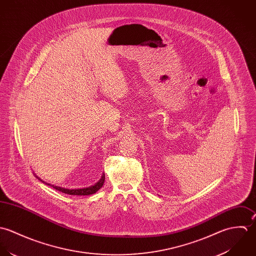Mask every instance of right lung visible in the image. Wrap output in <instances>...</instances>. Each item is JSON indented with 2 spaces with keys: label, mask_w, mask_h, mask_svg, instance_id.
<instances>
[{
  "label": "right lung",
  "mask_w": 256,
  "mask_h": 256,
  "mask_svg": "<svg viewBox=\"0 0 256 256\" xmlns=\"http://www.w3.org/2000/svg\"><path fill=\"white\" fill-rule=\"evenodd\" d=\"M40 179V178H38ZM42 182L46 183L44 181H42V179H40ZM104 173H102V177L101 179L96 183L94 184L93 186H90V187H87V188H82V189H65V188H62V187H58V186H54L52 184H48V183H46V185L48 186H52L55 190L57 191H60L62 193H65V194H69V195H79V196H85V195H92V194H95L98 190H100L104 185Z\"/></svg>",
  "instance_id": "1"
}]
</instances>
